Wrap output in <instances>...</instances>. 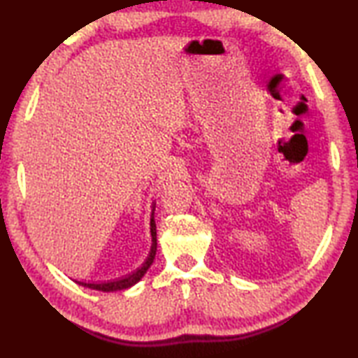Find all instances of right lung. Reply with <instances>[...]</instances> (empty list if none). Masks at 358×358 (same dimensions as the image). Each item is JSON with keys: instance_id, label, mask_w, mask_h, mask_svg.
I'll list each match as a JSON object with an SVG mask.
<instances>
[{"instance_id": "right-lung-1", "label": "right lung", "mask_w": 358, "mask_h": 358, "mask_svg": "<svg viewBox=\"0 0 358 358\" xmlns=\"http://www.w3.org/2000/svg\"><path fill=\"white\" fill-rule=\"evenodd\" d=\"M150 227H151V251L148 254V257L145 262L142 264V266H138V268L134 271V273L129 275V276H124L121 278V280L117 281H107V282H82V281H76L78 284H82L83 287H90V289H94V290H102V292H113V290H123V289H128L131 286H134L136 282H138L143 278V275L147 273V270L150 268V265L153 264L155 256H156V224H155V207L153 211H151V221H150Z\"/></svg>"}]
</instances>
